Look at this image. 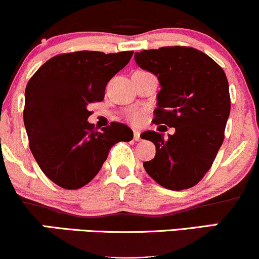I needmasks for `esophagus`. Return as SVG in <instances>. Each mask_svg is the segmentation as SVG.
Masks as SVG:
<instances>
[{
    "label": "esophagus",
    "mask_w": 259,
    "mask_h": 259,
    "mask_svg": "<svg viewBox=\"0 0 259 259\" xmlns=\"http://www.w3.org/2000/svg\"><path fill=\"white\" fill-rule=\"evenodd\" d=\"M140 134H141L140 130H134V140H135V141H139V140L141 139L140 138Z\"/></svg>",
    "instance_id": "1"
}]
</instances>
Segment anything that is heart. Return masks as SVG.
I'll list each match as a JSON object with an SVG mask.
<instances>
[{
  "mask_svg": "<svg viewBox=\"0 0 259 259\" xmlns=\"http://www.w3.org/2000/svg\"><path fill=\"white\" fill-rule=\"evenodd\" d=\"M129 118H130V120L133 121V123L139 124L143 120V113L141 111H134V112H132V113H130Z\"/></svg>",
  "mask_w": 259,
  "mask_h": 259,
  "instance_id": "obj_1",
  "label": "heart"
}]
</instances>
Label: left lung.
<instances>
[{
  "mask_svg": "<svg viewBox=\"0 0 259 259\" xmlns=\"http://www.w3.org/2000/svg\"><path fill=\"white\" fill-rule=\"evenodd\" d=\"M134 58L159 80L153 121L175 127L167 139L151 130L141 134L157 151L143 167L165 188H191L207 172L223 143L230 113L226 73L208 55L189 47L142 51Z\"/></svg>",
  "mask_w": 259,
  "mask_h": 259,
  "instance_id": "8db88e82",
  "label": "left lung"
}]
</instances>
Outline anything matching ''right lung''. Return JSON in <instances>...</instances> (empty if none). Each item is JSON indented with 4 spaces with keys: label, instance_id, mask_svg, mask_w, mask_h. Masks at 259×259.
Masks as SVG:
<instances>
[{
    "label": "right lung",
    "instance_id": "add662e5",
    "mask_svg": "<svg viewBox=\"0 0 259 259\" xmlns=\"http://www.w3.org/2000/svg\"><path fill=\"white\" fill-rule=\"evenodd\" d=\"M133 51L105 54L82 51L49 59L25 89L24 124L30 149L40 170L65 189L89 183L119 141L133 140L125 124L94 130L89 105L102 101L110 79L133 57Z\"/></svg>",
    "mask_w": 259,
    "mask_h": 259
}]
</instances>
